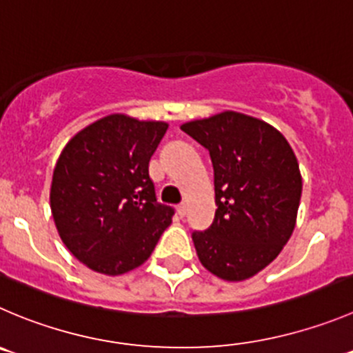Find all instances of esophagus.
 Returning <instances> with one entry per match:
<instances>
[{
  "label": "esophagus",
  "mask_w": 353,
  "mask_h": 353,
  "mask_svg": "<svg viewBox=\"0 0 353 353\" xmlns=\"http://www.w3.org/2000/svg\"><path fill=\"white\" fill-rule=\"evenodd\" d=\"M176 214H179L180 218H183L187 214V206L185 204H179V206H176Z\"/></svg>",
  "instance_id": "1"
}]
</instances>
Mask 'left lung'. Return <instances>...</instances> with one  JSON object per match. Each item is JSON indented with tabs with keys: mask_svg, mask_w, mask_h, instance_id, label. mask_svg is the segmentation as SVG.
I'll return each mask as SVG.
<instances>
[{
	"mask_svg": "<svg viewBox=\"0 0 353 353\" xmlns=\"http://www.w3.org/2000/svg\"><path fill=\"white\" fill-rule=\"evenodd\" d=\"M210 150L214 171L213 223L194 230L201 263L223 281L263 270L290 241L301 197L296 156L274 126L225 110L182 124Z\"/></svg>",
	"mask_w": 353,
	"mask_h": 353,
	"instance_id": "obj_1",
	"label": "left lung"
}]
</instances>
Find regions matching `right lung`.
<instances>
[{"mask_svg":"<svg viewBox=\"0 0 353 353\" xmlns=\"http://www.w3.org/2000/svg\"><path fill=\"white\" fill-rule=\"evenodd\" d=\"M168 124L110 114L74 135L53 170L50 206L60 239L92 270L140 267L171 223L157 203L149 161Z\"/></svg>","mask_w":353,"mask_h":353,"instance_id":"1","label":"right lung"}]
</instances>
